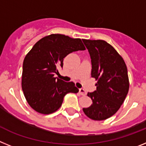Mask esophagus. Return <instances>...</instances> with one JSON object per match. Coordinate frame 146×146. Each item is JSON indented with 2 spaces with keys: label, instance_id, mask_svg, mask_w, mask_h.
I'll use <instances>...</instances> for the list:
<instances>
[{
  "label": "esophagus",
  "instance_id": "obj_1",
  "mask_svg": "<svg viewBox=\"0 0 146 146\" xmlns=\"http://www.w3.org/2000/svg\"><path fill=\"white\" fill-rule=\"evenodd\" d=\"M79 93H80V95H82V96H84V95H86V91H85L83 88H80L79 89Z\"/></svg>",
  "mask_w": 146,
  "mask_h": 146
}]
</instances>
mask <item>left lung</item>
Instances as JSON below:
<instances>
[{"label": "left lung", "mask_w": 146, "mask_h": 146, "mask_svg": "<svg viewBox=\"0 0 146 146\" xmlns=\"http://www.w3.org/2000/svg\"><path fill=\"white\" fill-rule=\"evenodd\" d=\"M91 55V77L97 80L96 90L88 93L92 99L85 114L94 121H103L118 111L128 94L127 67L111 44L104 40L82 39Z\"/></svg>", "instance_id": "obj_1"}]
</instances>
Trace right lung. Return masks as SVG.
<instances>
[{
	"mask_svg": "<svg viewBox=\"0 0 146 146\" xmlns=\"http://www.w3.org/2000/svg\"><path fill=\"white\" fill-rule=\"evenodd\" d=\"M85 50L80 38L59 33L46 36L33 45L23 61L22 88L35 111L51 114L60 108L66 94L79 91L73 82H64L54 75L58 72V67H63L68 54Z\"/></svg>",
	"mask_w": 146,
	"mask_h": 146,
	"instance_id": "add662e5",
	"label": "right lung"
}]
</instances>
